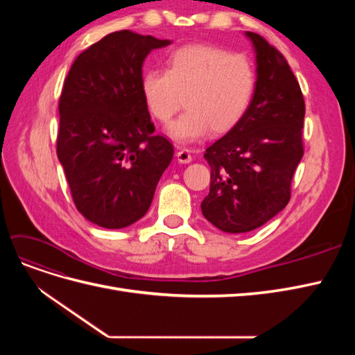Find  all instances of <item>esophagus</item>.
<instances>
[{
  "instance_id": "esophagus-1",
  "label": "esophagus",
  "mask_w": 355,
  "mask_h": 355,
  "mask_svg": "<svg viewBox=\"0 0 355 355\" xmlns=\"http://www.w3.org/2000/svg\"><path fill=\"white\" fill-rule=\"evenodd\" d=\"M176 157H178L179 163H182V164H188L192 161V157H191L188 149H180V151L176 153Z\"/></svg>"
}]
</instances>
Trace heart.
<instances>
[{"label": "heart", "instance_id": "heart-1", "mask_svg": "<svg viewBox=\"0 0 355 355\" xmlns=\"http://www.w3.org/2000/svg\"><path fill=\"white\" fill-rule=\"evenodd\" d=\"M256 72L249 59L206 44L175 50L167 68L148 69L141 80L142 98L155 120L168 123L182 105L187 111L167 128L180 145L237 125L252 103Z\"/></svg>", "mask_w": 355, "mask_h": 355}]
</instances>
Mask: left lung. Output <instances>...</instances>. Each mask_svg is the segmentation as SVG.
Listing matches in <instances>:
<instances>
[{
  "label": "left lung",
  "mask_w": 355,
  "mask_h": 355,
  "mask_svg": "<svg viewBox=\"0 0 355 355\" xmlns=\"http://www.w3.org/2000/svg\"><path fill=\"white\" fill-rule=\"evenodd\" d=\"M256 55V90L241 121L206 149L210 192L201 211L223 232L262 227L290 200L304 155L305 102L284 56L263 37L245 31Z\"/></svg>",
  "instance_id": "8db88e82"
}]
</instances>
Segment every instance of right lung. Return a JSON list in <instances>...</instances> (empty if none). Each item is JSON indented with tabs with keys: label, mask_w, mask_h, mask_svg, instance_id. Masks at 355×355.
Returning <instances> with one entry per match:
<instances>
[{
	"label": "right lung",
	"mask_w": 355,
	"mask_h": 355,
	"mask_svg": "<svg viewBox=\"0 0 355 355\" xmlns=\"http://www.w3.org/2000/svg\"><path fill=\"white\" fill-rule=\"evenodd\" d=\"M158 40L118 31L75 59L59 101L58 158L75 206L94 225L120 230L145 216L173 145L154 135L141 92Z\"/></svg>",
	"instance_id": "right-lung-1"
}]
</instances>
